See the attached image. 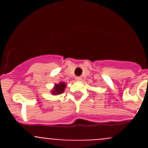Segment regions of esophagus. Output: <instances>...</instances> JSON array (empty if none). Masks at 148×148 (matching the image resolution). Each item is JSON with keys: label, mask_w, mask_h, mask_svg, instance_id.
Masks as SVG:
<instances>
[{"label": "esophagus", "mask_w": 148, "mask_h": 148, "mask_svg": "<svg viewBox=\"0 0 148 148\" xmlns=\"http://www.w3.org/2000/svg\"><path fill=\"white\" fill-rule=\"evenodd\" d=\"M82 77H76V78H75V80L77 81V82H81V81H82Z\"/></svg>", "instance_id": "obj_1"}]
</instances>
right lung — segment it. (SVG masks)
<instances>
[{
    "label": "right lung",
    "mask_w": 148,
    "mask_h": 148,
    "mask_svg": "<svg viewBox=\"0 0 148 148\" xmlns=\"http://www.w3.org/2000/svg\"><path fill=\"white\" fill-rule=\"evenodd\" d=\"M66 87V84L65 82H61L58 84H55L54 87H53V90H51V93L53 95H60V94L63 93L64 92V90Z\"/></svg>",
    "instance_id": "add662e5"
}]
</instances>
